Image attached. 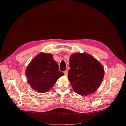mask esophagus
Here are the masks:
<instances>
[{"label": "esophagus", "mask_w": 126, "mask_h": 126, "mask_svg": "<svg viewBox=\"0 0 126 126\" xmlns=\"http://www.w3.org/2000/svg\"><path fill=\"white\" fill-rule=\"evenodd\" d=\"M63 73H64V75L67 76V75H68V71H67V70H65V71H64L63 72Z\"/></svg>", "instance_id": "1"}]
</instances>
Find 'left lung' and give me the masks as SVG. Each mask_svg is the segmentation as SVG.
I'll return each mask as SVG.
<instances>
[{"instance_id": "8db88e82", "label": "left lung", "mask_w": 126, "mask_h": 126, "mask_svg": "<svg viewBox=\"0 0 126 126\" xmlns=\"http://www.w3.org/2000/svg\"><path fill=\"white\" fill-rule=\"evenodd\" d=\"M68 78L76 93L82 96L96 91L104 79L101 63L87 53H75L69 58Z\"/></svg>"}]
</instances>
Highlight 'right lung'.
<instances>
[{
	"mask_svg": "<svg viewBox=\"0 0 126 126\" xmlns=\"http://www.w3.org/2000/svg\"><path fill=\"white\" fill-rule=\"evenodd\" d=\"M28 83L38 93H45L50 90L57 80L64 74L50 54L40 52L32 59L26 68Z\"/></svg>",
	"mask_w": 126,
	"mask_h": 126,
	"instance_id": "right-lung-1",
	"label": "right lung"
}]
</instances>
